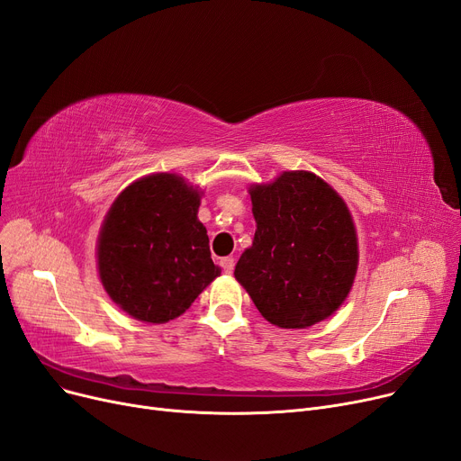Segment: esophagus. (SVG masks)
I'll return each mask as SVG.
<instances>
[{
    "mask_svg": "<svg viewBox=\"0 0 461 461\" xmlns=\"http://www.w3.org/2000/svg\"><path fill=\"white\" fill-rule=\"evenodd\" d=\"M220 266H222L224 273L231 275V273H233V267H235V259H233V258H222V259H220Z\"/></svg>",
    "mask_w": 461,
    "mask_h": 461,
    "instance_id": "34e87169",
    "label": "esophagus"
}]
</instances>
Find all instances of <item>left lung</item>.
Masks as SVG:
<instances>
[{"label":"left lung","mask_w":461,"mask_h":461,"mask_svg":"<svg viewBox=\"0 0 461 461\" xmlns=\"http://www.w3.org/2000/svg\"><path fill=\"white\" fill-rule=\"evenodd\" d=\"M256 233L235 278L267 322L303 330L331 316L357 269V237L347 203L309 171H285L249 190Z\"/></svg>","instance_id":"left-lung-1"}]
</instances>
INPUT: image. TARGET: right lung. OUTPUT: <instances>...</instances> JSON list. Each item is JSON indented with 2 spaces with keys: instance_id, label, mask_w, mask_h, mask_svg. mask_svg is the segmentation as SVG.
Instances as JSON below:
<instances>
[{
  "instance_id": "obj_1",
  "label": "right lung",
  "mask_w": 461,
  "mask_h": 461,
  "mask_svg": "<svg viewBox=\"0 0 461 461\" xmlns=\"http://www.w3.org/2000/svg\"><path fill=\"white\" fill-rule=\"evenodd\" d=\"M202 192L175 173L139 178L111 205L97 269L113 302L147 324L181 316L220 275L197 220Z\"/></svg>"
}]
</instances>
